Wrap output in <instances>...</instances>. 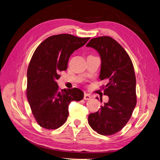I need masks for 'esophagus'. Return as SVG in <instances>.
<instances>
[{
	"label": "esophagus",
	"mask_w": 160,
	"mask_h": 160,
	"mask_svg": "<svg viewBox=\"0 0 160 160\" xmlns=\"http://www.w3.org/2000/svg\"><path fill=\"white\" fill-rule=\"evenodd\" d=\"M91 98V95L88 93H85L84 94V99L85 100H89Z\"/></svg>",
	"instance_id": "1"
}]
</instances>
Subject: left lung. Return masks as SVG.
<instances>
[{"label":"left lung","mask_w":160,"mask_h":160,"mask_svg":"<svg viewBox=\"0 0 160 160\" xmlns=\"http://www.w3.org/2000/svg\"><path fill=\"white\" fill-rule=\"evenodd\" d=\"M86 46L98 51L101 57L99 79L108 81L102 89L103 94L109 97L108 103L89 115L88 122L99 134L113 135L127 124L136 105V79L132 61L122 45L110 37L93 38Z\"/></svg>","instance_id":"obj_1"}]
</instances>
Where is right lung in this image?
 <instances>
[{"mask_svg": "<svg viewBox=\"0 0 160 160\" xmlns=\"http://www.w3.org/2000/svg\"><path fill=\"white\" fill-rule=\"evenodd\" d=\"M89 38L69 34L52 35L42 41L34 52L27 70V96L32 113L41 127L59 128L68 118L71 101L83 99L81 90H60L56 80L60 78V71L67 70L72 53L85 45Z\"/></svg>", "mask_w": 160, "mask_h": 160, "instance_id": "1", "label": "right lung"}]
</instances>
